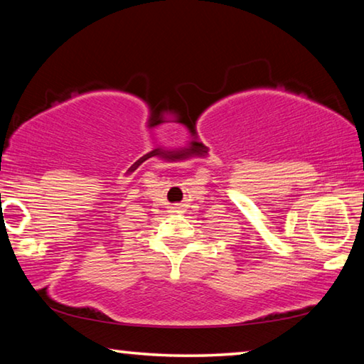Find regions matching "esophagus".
Wrapping results in <instances>:
<instances>
[{"instance_id": "esophagus-1", "label": "esophagus", "mask_w": 364, "mask_h": 364, "mask_svg": "<svg viewBox=\"0 0 364 364\" xmlns=\"http://www.w3.org/2000/svg\"><path fill=\"white\" fill-rule=\"evenodd\" d=\"M178 208H180V207H175V212H178Z\"/></svg>"}]
</instances>
